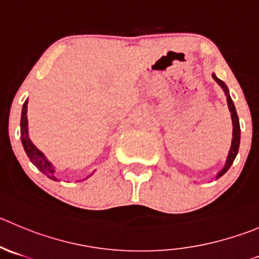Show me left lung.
Listing matches in <instances>:
<instances>
[{
	"label": "left lung",
	"instance_id": "left-lung-1",
	"mask_svg": "<svg viewBox=\"0 0 259 259\" xmlns=\"http://www.w3.org/2000/svg\"><path fill=\"white\" fill-rule=\"evenodd\" d=\"M212 78L216 81V82L220 85V88L223 89L224 93H225V97H226V102H228V107H229V112H230L231 115V122H233V139H231V146L230 150H229V154L226 156L225 160V164H224L223 168L218 171V174L215 176V179H219L220 177H223L226 171L229 170V168L231 166L233 161L235 160L236 155H238L239 151V145H240V124H239V118L238 114H236V109H235V105H234L233 100H231L230 94H229V89L228 86L225 85L224 81H221L215 73H212Z\"/></svg>",
	"mask_w": 259,
	"mask_h": 259
}]
</instances>
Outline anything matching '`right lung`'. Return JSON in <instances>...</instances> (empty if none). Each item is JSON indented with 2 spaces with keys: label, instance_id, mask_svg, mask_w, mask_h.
Instances as JSON below:
<instances>
[{
  "label": "right lung",
  "instance_id": "right-lung-1",
  "mask_svg": "<svg viewBox=\"0 0 259 259\" xmlns=\"http://www.w3.org/2000/svg\"><path fill=\"white\" fill-rule=\"evenodd\" d=\"M20 134H21V144H23L24 150H25L26 155L30 159V161L35 165L36 168L41 171L43 174H46L49 179L52 181H58V178L56 177V168L53 166L51 161L46 157V155L35 146V145L31 142L30 137H29V127H28V99L25 100L23 105V110H21V120H20ZM95 171V170H94ZM94 171L91 174H89L85 179L90 178Z\"/></svg>",
  "mask_w": 259,
  "mask_h": 259
}]
</instances>
